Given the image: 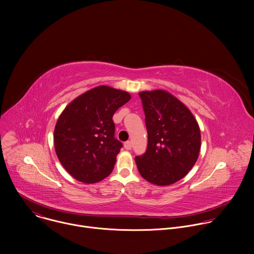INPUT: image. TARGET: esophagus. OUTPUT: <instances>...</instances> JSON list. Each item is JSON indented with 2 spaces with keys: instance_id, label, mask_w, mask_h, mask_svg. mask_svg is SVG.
<instances>
[{
  "instance_id": "esophagus-1",
  "label": "esophagus",
  "mask_w": 254,
  "mask_h": 254,
  "mask_svg": "<svg viewBox=\"0 0 254 254\" xmlns=\"http://www.w3.org/2000/svg\"><path fill=\"white\" fill-rule=\"evenodd\" d=\"M124 146H125V149H126V150H127V151L131 150V146H132V144H131V141H129V140L126 141Z\"/></svg>"
}]
</instances>
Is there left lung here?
I'll return each instance as SVG.
<instances>
[{"mask_svg": "<svg viewBox=\"0 0 254 254\" xmlns=\"http://www.w3.org/2000/svg\"><path fill=\"white\" fill-rule=\"evenodd\" d=\"M148 130L146 153L134 158L140 176L158 186L184 178L201 148L199 125L189 108L166 90L138 93Z\"/></svg>", "mask_w": 254, "mask_h": 254, "instance_id": "obj_1", "label": "left lung"}]
</instances>
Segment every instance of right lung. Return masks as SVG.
<instances>
[{"instance_id":"right-lung-1","label":"right lung","mask_w":254,"mask_h":254,"mask_svg":"<svg viewBox=\"0 0 254 254\" xmlns=\"http://www.w3.org/2000/svg\"><path fill=\"white\" fill-rule=\"evenodd\" d=\"M129 99L127 91L100 85L65 107L55 126L54 147L61 165L74 179L97 183L113 172L123 147L115 137L113 117Z\"/></svg>"}]
</instances>
